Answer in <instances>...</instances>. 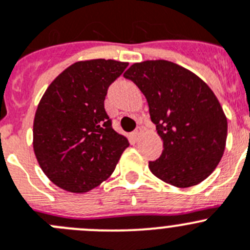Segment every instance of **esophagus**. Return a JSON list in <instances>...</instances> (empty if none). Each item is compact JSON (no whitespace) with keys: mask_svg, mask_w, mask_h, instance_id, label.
<instances>
[{"mask_svg":"<svg viewBox=\"0 0 250 250\" xmlns=\"http://www.w3.org/2000/svg\"><path fill=\"white\" fill-rule=\"evenodd\" d=\"M141 132H143V130H141V127H137L136 130H135V131H132V139H134L135 141H137L139 140V139H140V136H141Z\"/></svg>","mask_w":250,"mask_h":250,"instance_id":"obj_1","label":"esophagus"}]
</instances>
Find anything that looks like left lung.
Instances as JSON below:
<instances>
[{
  "label": "left lung",
  "mask_w": 250,
  "mask_h": 250,
  "mask_svg": "<svg viewBox=\"0 0 250 250\" xmlns=\"http://www.w3.org/2000/svg\"><path fill=\"white\" fill-rule=\"evenodd\" d=\"M145 95L151 121L164 141L151 172L172 186L202 182L223 156L227 118L214 93L201 78L168 61L132 64L124 73Z\"/></svg>",
  "instance_id": "1"
}]
</instances>
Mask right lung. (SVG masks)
I'll list each match as a JSON object with an SVG mask.
<instances>
[{"mask_svg": "<svg viewBox=\"0 0 250 250\" xmlns=\"http://www.w3.org/2000/svg\"><path fill=\"white\" fill-rule=\"evenodd\" d=\"M129 63L113 59L77 62L52 82L37 107L33 148L54 185L83 193L115 170L129 146L105 111L107 89Z\"/></svg>", "mask_w": 250, "mask_h": 250, "instance_id": "obj_1", "label": "right lung"}]
</instances>
